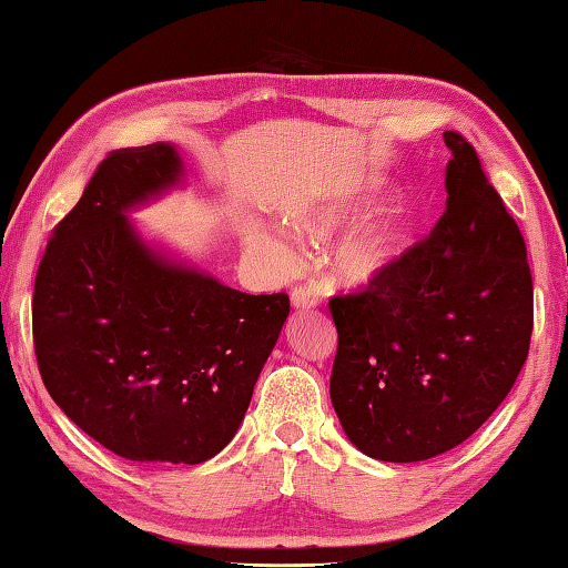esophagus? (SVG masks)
I'll return each mask as SVG.
<instances>
[{"label":"esophagus","mask_w":568,"mask_h":568,"mask_svg":"<svg viewBox=\"0 0 568 568\" xmlns=\"http://www.w3.org/2000/svg\"><path fill=\"white\" fill-rule=\"evenodd\" d=\"M291 303H293V307H297V311H305V307H315L317 303H320V297H317V293L315 291H311V287H293V293H291Z\"/></svg>","instance_id":"34e87169"}]
</instances>
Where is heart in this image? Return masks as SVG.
Segmentation results:
<instances>
[{
	"label": "heart",
	"mask_w": 568,
	"mask_h": 568,
	"mask_svg": "<svg viewBox=\"0 0 568 568\" xmlns=\"http://www.w3.org/2000/svg\"><path fill=\"white\" fill-rule=\"evenodd\" d=\"M379 193H383V185L377 181L349 185L345 191H337L323 201H315L313 205H305L301 211H293L287 223H291L297 239L323 243L339 225L353 221L359 211H365L369 203H375ZM415 231L417 215L409 203L402 201L359 215L327 248V275L333 277V283L343 287L373 285L379 277L387 275L399 263V257L407 253L412 239H415ZM255 239L277 263H293L291 243H287L281 231L261 229L255 231Z\"/></svg>",
	"instance_id": "1"
}]
</instances>
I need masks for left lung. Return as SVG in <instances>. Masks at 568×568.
Segmentation results:
<instances>
[{
	"mask_svg": "<svg viewBox=\"0 0 568 568\" xmlns=\"http://www.w3.org/2000/svg\"><path fill=\"white\" fill-rule=\"evenodd\" d=\"M447 209L435 231L359 293L329 301V399L347 439L379 462L455 449L527 363L534 287L517 221L471 143L445 131Z\"/></svg>",
	"mask_w": 568,
	"mask_h": 568,
	"instance_id": "8db88e82",
	"label": "left lung"
}]
</instances>
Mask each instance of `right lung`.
<instances>
[{
  "label": "right lung",
  "mask_w": 568,
  "mask_h": 568,
  "mask_svg": "<svg viewBox=\"0 0 568 568\" xmlns=\"http://www.w3.org/2000/svg\"><path fill=\"white\" fill-rule=\"evenodd\" d=\"M181 179L171 143L109 153L51 233L34 281V349L51 399L131 462L219 455L291 313L285 293L233 291L141 239L129 211Z\"/></svg>",
  "instance_id": "1"
}]
</instances>
